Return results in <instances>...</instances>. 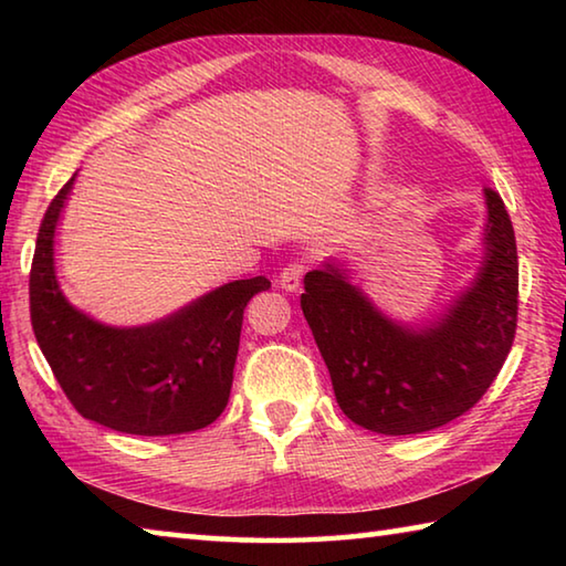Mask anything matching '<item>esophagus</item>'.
<instances>
[{
    "mask_svg": "<svg viewBox=\"0 0 566 566\" xmlns=\"http://www.w3.org/2000/svg\"><path fill=\"white\" fill-rule=\"evenodd\" d=\"M302 276H304V264L302 262H290L280 272V280H276V282H280L282 290L296 292V290H300V284H302Z\"/></svg>",
    "mask_w": 566,
    "mask_h": 566,
    "instance_id": "1",
    "label": "esophagus"
}]
</instances>
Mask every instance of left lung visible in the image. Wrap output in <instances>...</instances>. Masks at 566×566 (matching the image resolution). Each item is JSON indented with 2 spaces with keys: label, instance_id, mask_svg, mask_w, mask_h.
<instances>
[{
  "label": "left lung",
  "instance_id": "1",
  "mask_svg": "<svg viewBox=\"0 0 566 566\" xmlns=\"http://www.w3.org/2000/svg\"><path fill=\"white\" fill-rule=\"evenodd\" d=\"M484 264L432 327L387 319L334 264L306 272L302 312L354 424L391 437L429 432L472 409L500 375L516 334L520 262L500 191L484 187Z\"/></svg>",
  "mask_w": 566,
  "mask_h": 566
}]
</instances>
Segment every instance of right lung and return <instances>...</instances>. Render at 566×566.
<instances>
[{
  "instance_id": "right-lung-1",
  "label": "right lung",
  "mask_w": 566,
  "mask_h": 566,
  "mask_svg": "<svg viewBox=\"0 0 566 566\" xmlns=\"http://www.w3.org/2000/svg\"><path fill=\"white\" fill-rule=\"evenodd\" d=\"M72 185L74 177L46 207L30 272L44 359L84 419L142 437L205 429L229 401L244 306L272 282L237 280L147 327H104L64 300L54 276V232Z\"/></svg>"
}]
</instances>
